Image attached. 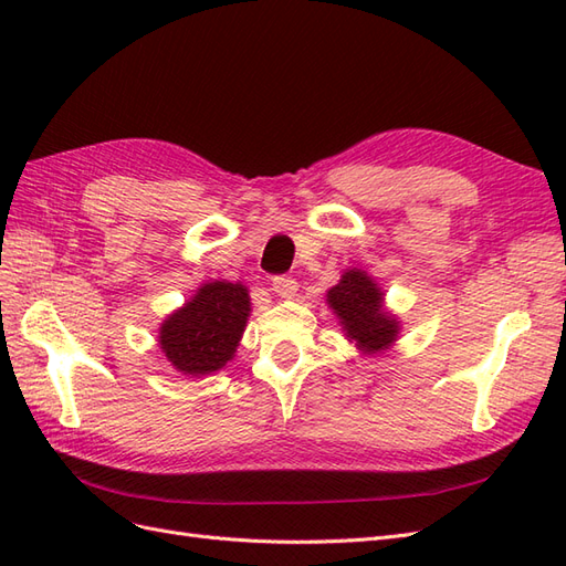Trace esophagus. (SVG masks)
<instances>
[{"label":"esophagus","instance_id":"esophagus-1","mask_svg":"<svg viewBox=\"0 0 566 566\" xmlns=\"http://www.w3.org/2000/svg\"><path fill=\"white\" fill-rule=\"evenodd\" d=\"M273 293H276L279 297H295L297 293V281L290 279V276H276L273 279Z\"/></svg>","mask_w":566,"mask_h":566}]
</instances>
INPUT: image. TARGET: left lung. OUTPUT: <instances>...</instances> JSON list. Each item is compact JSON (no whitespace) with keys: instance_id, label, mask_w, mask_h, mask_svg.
<instances>
[{"instance_id":"obj_1","label":"left lung","mask_w":566,"mask_h":566,"mask_svg":"<svg viewBox=\"0 0 566 566\" xmlns=\"http://www.w3.org/2000/svg\"><path fill=\"white\" fill-rule=\"evenodd\" d=\"M328 304L345 325L347 337L364 352L389 347L399 333V321L382 310L380 287L364 271L349 269L342 281L328 290Z\"/></svg>"}]
</instances>
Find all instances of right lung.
I'll list each match as a JSON object with an SVG mask.
<instances>
[{
  "mask_svg": "<svg viewBox=\"0 0 566 566\" xmlns=\"http://www.w3.org/2000/svg\"><path fill=\"white\" fill-rule=\"evenodd\" d=\"M248 314L250 297L245 285L205 283L184 310L163 323L160 349L184 375L214 373L231 361Z\"/></svg>",
  "mask_w": 566,
  "mask_h": 566,
  "instance_id": "right-lung-1",
  "label": "right lung"
}]
</instances>
